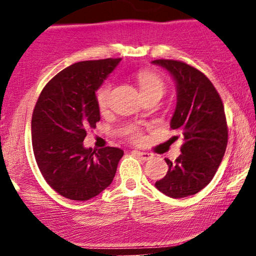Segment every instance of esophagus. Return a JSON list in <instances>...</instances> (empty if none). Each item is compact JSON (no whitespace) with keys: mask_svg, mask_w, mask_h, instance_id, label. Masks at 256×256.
Segmentation results:
<instances>
[{"mask_svg":"<svg viewBox=\"0 0 256 256\" xmlns=\"http://www.w3.org/2000/svg\"><path fill=\"white\" fill-rule=\"evenodd\" d=\"M134 154H136L138 158H140V160L143 161H146L149 160V158H152V155L150 154V152H138V150H134Z\"/></svg>","mask_w":256,"mask_h":256,"instance_id":"34e87169","label":"esophagus"}]
</instances>
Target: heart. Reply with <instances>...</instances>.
<instances>
[{
    "instance_id": "b5f03b06",
    "label": "heart",
    "mask_w": 256,
    "mask_h": 256,
    "mask_svg": "<svg viewBox=\"0 0 256 256\" xmlns=\"http://www.w3.org/2000/svg\"><path fill=\"white\" fill-rule=\"evenodd\" d=\"M136 79L138 86H140V94H142L143 98L149 95H158L162 96L165 94L166 85L165 82L162 80V78L158 74V73L148 71V70H143L140 71L136 74ZM112 90V84L110 82H106L98 88L96 91V102H98V108L101 110H104L107 108L108 101H110V94ZM128 138L134 142H140L142 140V132L137 126H131L126 131Z\"/></svg>"
}]
</instances>
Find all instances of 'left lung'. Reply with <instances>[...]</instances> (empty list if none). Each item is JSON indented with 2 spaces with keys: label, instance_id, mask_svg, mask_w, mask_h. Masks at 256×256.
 <instances>
[{
  "label": "left lung",
  "instance_id": "left-lung-1",
  "mask_svg": "<svg viewBox=\"0 0 256 256\" xmlns=\"http://www.w3.org/2000/svg\"><path fill=\"white\" fill-rule=\"evenodd\" d=\"M152 64L166 68L177 84L171 128L183 140L174 162L165 158L168 171L155 186L170 198H186L210 184L224 158L228 136L224 104L212 82L195 67L165 58Z\"/></svg>",
  "mask_w": 256,
  "mask_h": 256
}]
</instances>
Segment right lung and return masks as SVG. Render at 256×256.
<instances>
[{
  "label": "right lung",
  "mask_w": 256,
  "mask_h": 256,
  "mask_svg": "<svg viewBox=\"0 0 256 256\" xmlns=\"http://www.w3.org/2000/svg\"><path fill=\"white\" fill-rule=\"evenodd\" d=\"M122 58L82 61L58 72L38 98L31 122L32 148L38 168L64 198L86 201L116 176L124 152L106 146L84 148L89 128L100 122L96 90Z\"/></svg>",
  "instance_id": "add662e5"
}]
</instances>
